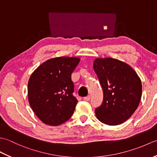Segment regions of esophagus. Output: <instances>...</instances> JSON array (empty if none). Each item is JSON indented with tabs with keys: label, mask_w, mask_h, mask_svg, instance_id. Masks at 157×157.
<instances>
[{
	"label": "esophagus",
	"mask_w": 157,
	"mask_h": 157,
	"mask_svg": "<svg viewBox=\"0 0 157 157\" xmlns=\"http://www.w3.org/2000/svg\"><path fill=\"white\" fill-rule=\"evenodd\" d=\"M84 99L85 100V101H89L90 100V96L88 95L87 96H85V97L84 98Z\"/></svg>",
	"instance_id": "obj_1"
}]
</instances>
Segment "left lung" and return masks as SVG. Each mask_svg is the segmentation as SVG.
Listing matches in <instances>:
<instances>
[{
  "label": "left lung",
  "mask_w": 157,
  "mask_h": 157,
  "mask_svg": "<svg viewBox=\"0 0 157 157\" xmlns=\"http://www.w3.org/2000/svg\"><path fill=\"white\" fill-rule=\"evenodd\" d=\"M93 67L103 90L102 105L95 109L96 117L109 125L121 124L138 108L140 79L129 65L115 59H96Z\"/></svg>",
  "instance_id": "obj_1"
}]
</instances>
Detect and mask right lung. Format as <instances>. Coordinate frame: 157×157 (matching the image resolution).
I'll return each instance as SVG.
<instances>
[{"label":"right lung","instance_id":"1","mask_svg":"<svg viewBox=\"0 0 157 157\" xmlns=\"http://www.w3.org/2000/svg\"><path fill=\"white\" fill-rule=\"evenodd\" d=\"M80 59L61 56L40 65L29 78L28 94L33 111L45 124L66 122L75 111L78 100L73 95L71 73Z\"/></svg>","mask_w":157,"mask_h":157}]
</instances>
